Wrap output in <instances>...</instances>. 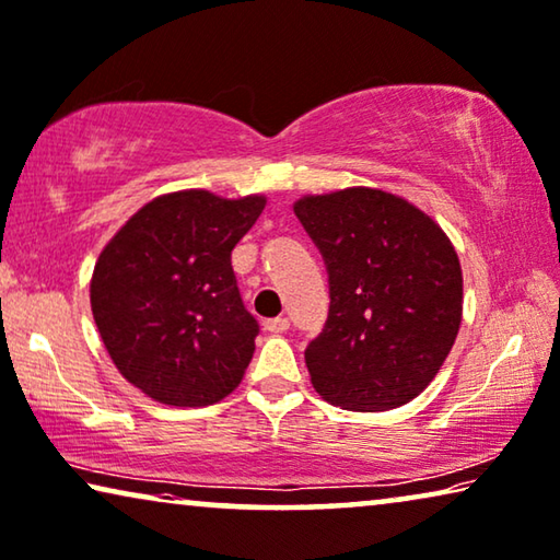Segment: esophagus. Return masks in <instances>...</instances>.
Listing matches in <instances>:
<instances>
[{"mask_svg":"<svg viewBox=\"0 0 560 560\" xmlns=\"http://www.w3.org/2000/svg\"><path fill=\"white\" fill-rule=\"evenodd\" d=\"M288 328H290V320L288 318H270V320H265L267 334H285Z\"/></svg>","mask_w":560,"mask_h":560,"instance_id":"34e87169","label":"esophagus"}]
</instances>
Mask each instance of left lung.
Listing matches in <instances>:
<instances>
[{"instance_id": "1", "label": "left lung", "mask_w": 560, "mask_h": 560, "mask_svg": "<svg viewBox=\"0 0 560 560\" xmlns=\"http://www.w3.org/2000/svg\"><path fill=\"white\" fill-rule=\"evenodd\" d=\"M328 270L330 307L305 366L323 399L386 411L432 384L462 323V267L432 217L351 186L295 201Z\"/></svg>"}]
</instances>
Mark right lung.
I'll use <instances>...</instances> for the list:
<instances>
[{"label": "right lung", "mask_w": 560, "mask_h": 560, "mask_svg": "<svg viewBox=\"0 0 560 560\" xmlns=\"http://www.w3.org/2000/svg\"><path fill=\"white\" fill-rule=\"evenodd\" d=\"M265 205L262 194H164L103 247L95 326L116 369L153 401L209 407L240 386L260 326L240 298L232 249Z\"/></svg>", "instance_id": "right-lung-1"}]
</instances>
